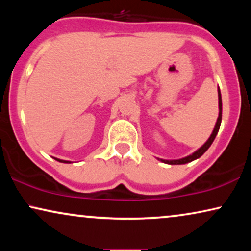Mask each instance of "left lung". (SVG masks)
<instances>
[{"label": "left lung", "mask_w": 251, "mask_h": 251, "mask_svg": "<svg viewBox=\"0 0 251 251\" xmlns=\"http://www.w3.org/2000/svg\"><path fill=\"white\" fill-rule=\"evenodd\" d=\"M218 107H219V114H218V119H217V122H216L215 125V128L212 130V133L209 137L207 142H205L203 145H202L200 149L198 151H195L194 153H192L191 155L188 156H185L183 159H178V160H162V159H159L160 161H162L163 163H167V164H185V163H188V162H192V161L199 159V157L203 155L205 153V151H207L210 145L214 142V139L216 138V136H217L218 133V130H219V126H221V122H222V95H221V90H219L218 88Z\"/></svg>", "instance_id": "8db88e82"}]
</instances>
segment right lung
<instances>
[{"mask_svg":"<svg viewBox=\"0 0 251 251\" xmlns=\"http://www.w3.org/2000/svg\"><path fill=\"white\" fill-rule=\"evenodd\" d=\"M57 161H59V162H63V163H71V161H65V160H60V159H57V157H54Z\"/></svg>","mask_w":251,"mask_h":251,"instance_id":"1","label":"right lung"}]
</instances>
